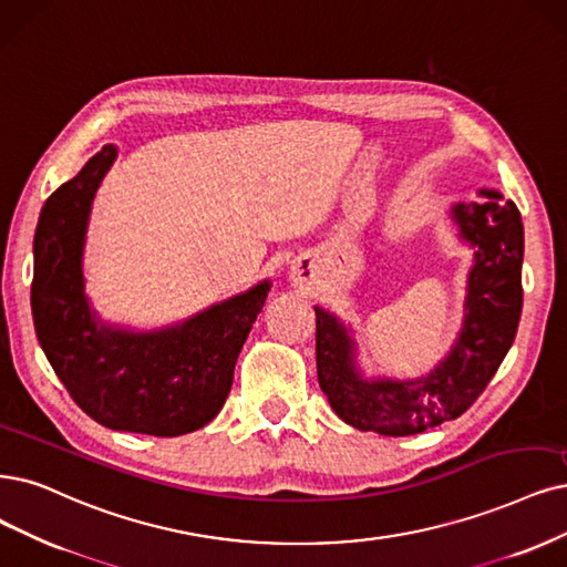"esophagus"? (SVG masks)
Masks as SVG:
<instances>
[{"label": "esophagus", "instance_id": "obj_1", "mask_svg": "<svg viewBox=\"0 0 567 567\" xmlns=\"http://www.w3.org/2000/svg\"><path fill=\"white\" fill-rule=\"evenodd\" d=\"M308 266L303 264V261H295L291 264V268H289V278H291V282L295 285H303L306 282V278H308Z\"/></svg>", "mask_w": 567, "mask_h": 567}]
</instances>
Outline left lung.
Instances as JSON below:
<instances>
[{
    "mask_svg": "<svg viewBox=\"0 0 567 567\" xmlns=\"http://www.w3.org/2000/svg\"><path fill=\"white\" fill-rule=\"evenodd\" d=\"M484 200L453 203L449 219L472 247L463 327L451 350L417 379L369 375L358 362L354 331L337 312L316 306L318 379L343 423L383 436H409L463 415L509 352L523 306V224L497 188Z\"/></svg>",
    "mask_w": 567,
    "mask_h": 567,
    "instance_id": "obj_1",
    "label": "left lung"
}]
</instances>
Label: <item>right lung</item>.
Wrapping results in <instances>:
<instances>
[{"label": "right lung", "instance_id": "add662e5", "mask_svg": "<svg viewBox=\"0 0 567 567\" xmlns=\"http://www.w3.org/2000/svg\"><path fill=\"white\" fill-rule=\"evenodd\" d=\"M116 156V144H104L41 207L32 280L37 339L72 400L95 423L179 436L221 411L270 280L167 327L102 320L86 295L83 251L95 194Z\"/></svg>", "mask_w": 567, "mask_h": 567}]
</instances>
